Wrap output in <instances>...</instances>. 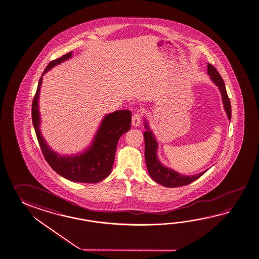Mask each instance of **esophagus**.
Masks as SVG:
<instances>
[{
    "label": "esophagus",
    "mask_w": 259,
    "mask_h": 259,
    "mask_svg": "<svg viewBox=\"0 0 259 259\" xmlns=\"http://www.w3.org/2000/svg\"><path fill=\"white\" fill-rule=\"evenodd\" d=\"M141 119H142V115L138 112H136L132 117V124L134 126H138L141 122Z\"/></svg>",
    "instance_id": "1"
}]
</instances>
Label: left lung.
<instances>
[{"label": "left lung", "instance_id": "left-lung-1", "mask_svg": "<svg viewBox=\"0 0 259 259\" xmlns=\"http://www.w3.org/2000/svg\"><path fill=\"white\" fill-rule=\"evenodd\" d=\"M207 73L210 75L212 81L219 87V89L222 92L224 109L227 112L228 118L231 120L232 106H231V101L228 97L227 91H226L225 84L222 79V75L218 72V70L210 64H207ZM145 126L148 129V131L144 132L146 164H147L148 174L155 182H157L159 185L167 186V187H178V186L189 185L206 172V171H203L199 175L185 176V175H179L175 170L162 166L158 161L157 154H156L157 148H158L157 141L155 140L151 131L148 129V125L146 124Z\"/></svg>", "mask_w": 259, "mask_h": 259}]
</instances>
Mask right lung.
Returning a JSON list of instances; mask_svg holds the SVG:
<instances>
[{
  "label": "right lung",
  "mask_w": 259,
  "mask_h": 259,
  "mask_svg": "<svg viewBox=\"0 0 259 259\" xmlns=\"http://www.w3.org/2000/svg\"><path fill=\"white\" fill-rule=\"evenodd\" d=\"M71 56L72 53H68L52 61L43 71L42 75L50 69L61 64ZM42 75L39 78L37 91L32 101V121L37 141L46 161L57 174L72 182L95 184L105 179L111 174L118 140L121 135L126 133L131 127V111L121 110L108 114L101 122L95 140L87 152L80 156L61 157L49 148L39 131L37 100L42 82Z\"/></svg>",
  "instance_id": "1"
}]
</instances>
